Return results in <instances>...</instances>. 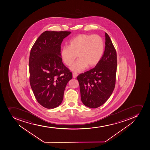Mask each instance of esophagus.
<instances>
[{"label": "esophagus", "mask_w": 150, "mask_h": 150, "mask_svg": "<svg viewBox=\"0 0 150 150\" xmlns=\"http://www.w3.org/2000/svg\"><path fill=\"white\" fill-rule=\"evenodd\" d=\"M77 76H78V74H77V73H76V72H73V78H76L77 77Z\"/></svg>", "instance_id": "34e87169"}]
</instances>
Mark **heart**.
I'll return each mask as SVG.
<instances>
[{
  "mask_svg": "<svg viewBox=\"0 0 150 150\" xmlns=\"http://www.w3.org/2000/svg\"><path fill=\"white\" fill-rule=\"evenodd\" d=\"M104 51V43L100 36L83 34L71 39L69 45L62 47L61 57L64 63L70 66L78 55L79 59L71 69L80 72L85 69L88 65L93 67L97 65L101 59Z\"/></svg>",
  "mask_w": 150,
  "mask_h": 150,
  "instance_id": "b5f03b06",
  "label": "heart"
}]
</instances>
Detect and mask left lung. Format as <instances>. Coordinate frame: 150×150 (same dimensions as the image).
<instances>
[{
	"instance_id": "left-lung-1",
	"label": "left lung",
	"mask_w": 150,
	"mask_h": 150,
	"mask_svg": "<svg viewBox=\"0 0 150 150\" xmlns=\"http://www.w3.org/2000/svg\"><path fill=\"white\" fill-rule=\"evenodd\" d=\"M105 49L94 68L79 75L81 101L90 108H97L109 99L115 85L117 54L110 38L105 33Z\"/></svg>"
}]
</instances>
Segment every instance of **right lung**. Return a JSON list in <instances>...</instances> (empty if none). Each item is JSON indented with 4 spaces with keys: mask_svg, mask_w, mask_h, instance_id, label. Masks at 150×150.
Segmentation results:
<instances>
[{
    "mask_svg": "<svg viewBox=\"0 0 150 150\" xmlns=\"http://www.w3.org/2000/svg\"><path fill=\"white\" fill-rule=\"evenodd\" d=\"M70 33L46 31L31 49V87L37 101L47 109H54L61 104L67 84L72 78L71 72L62 62L60 52L63 40Z\"/></svg>",
    "mask_w": 150,
    "mask_h": 150,
    "instance_id": "1",
    "label": "right lung"
}]
</instances>
